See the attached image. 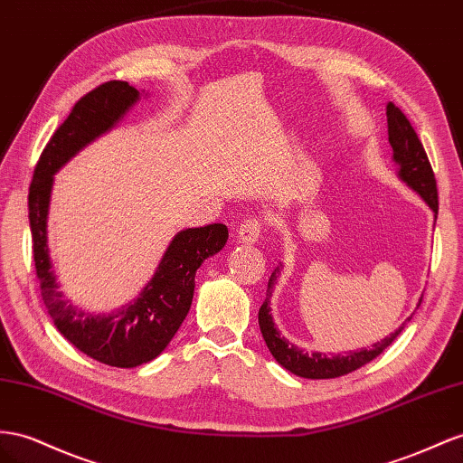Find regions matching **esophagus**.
Masks as SVG:
<instances>
[{"mask_svg":"<svg viewBox=\"0 0 463 463\" xmlns=\"http://www.w3.org/2000/svg\"><path fill=\"white\" fill-rule=\"evenodd\" d=\"M260 228H262V222L259 218H247L243 220V223L237 230V241L240 243H255L260 235Z\"/></svg>","mask_w":463,"mask_h":463,"instance_id":"34e87169","label":"esophagus"}]
</instances>
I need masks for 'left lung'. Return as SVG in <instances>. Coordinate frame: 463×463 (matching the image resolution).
Masks as SVG:
<instances>
[{
	"label": "left lung",
	"mask_w": 463,
	"mask_h": 463,
	"mask_svg": "<svg viewBox=\"0 0 463 463\" xmlns=\"http://www.w3.org/2000/svg\"><path fill=\"white\" fill-rule=\"evenodd\" d=\"M387 136H390V144L393 149V161L397 164L399 169V177L405 181L411 189L417 191L422 201L427 203L434 214H439V191H436V179L430 167V161L427 157V152L419 140V136L415 128L411 127L409 118L403 115L402 109L395 107L393 103H387ZM277 269L272 272V277L269 280V290H267V299L262 302L259 309V327L262 333V339H265L270 354L277 358L279 364L286 370H290L292 373L299 378H309V380H329V378H339L345 376V373H351L364 364H368L370 360L382 354L387 346H390L397 335L405 329V325L413 317L411 314L403 323L402 327L395 329L390 336H385L383 341L372 345V348H362L358 353H346V354H335L327 356L321 353H304L299 351L298 346L290 345L288 341L280 336L277 331L270 317V288L274 280H277ZM422 302V296L419 299L417 307Z\"/></svg>",
	"instance_id": "8db88e82"
}]
</instances>
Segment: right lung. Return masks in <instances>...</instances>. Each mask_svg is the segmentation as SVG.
Here are the masks:
<instances>
[{"instance_id": "add662e5", "label": "right lung", "mask_w": 463, "mask_h": 463, "mask_svg": "<svg viewBox=\"0 0 463 463\" xmlns=\"http://www.w3.org/2000/svg\"><path fill=\"white\" fill-rule=\"evenodd\" d=\"M138 99L140 91L127 81H107L83 95L43 149L29 186L33 257L48 314L78 351L117 368L140 366L161 354L189 314L196 269L228 241L223 223L179 232L138 299L117 314L85 316L61 298L46 247L52 175L83 146L115 127Z\"/></svg>"}]
</instances>
